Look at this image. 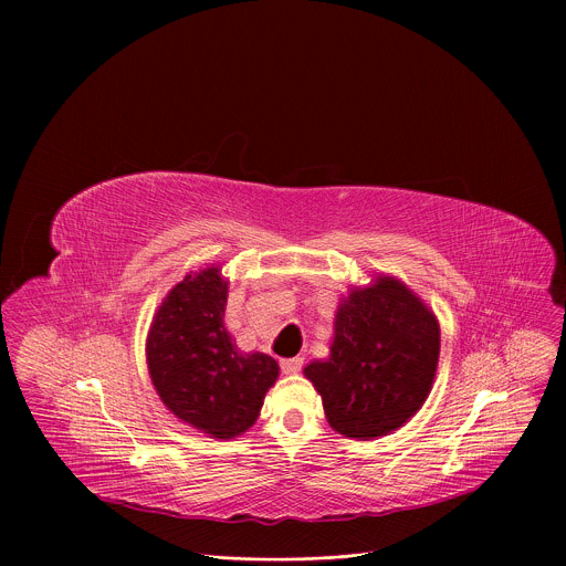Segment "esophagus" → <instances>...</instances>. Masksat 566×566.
Segmentation results:
<instances>
[{
    "label": "esophagus",
    "instance_id": "esophagus-1",
    "mask_svg": "<svg viewBox=\"0 0 566 566\" xmlns=\"http://www.w3.org/2000/svg\"><path fill=\"white\" fill-rule=\"evenodd\" d=\"M280 367H282L284 374H297V371L302 369V358H300V356H295V358H284V360L280 363Z\"/></svg>",
    "mask_w": 566,
    "mask_h": 566
}]
</instances>
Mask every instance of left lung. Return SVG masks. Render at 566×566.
Segmentation results:
<instances>
[{"instance_id":"1","label":"left lung","mask_w":566,"mask_h":566,"mask_svg":"<svg viewBox=\"0 0 566 566\" xmlns=\"http://www.w3.org/2000/svg\"><path fill=\"white\" fill-rule=\"evenodd\" d=\"M437 315L406 284L378 275L354 286L336 311L329 358L304 376L322 396L329 426L349 439L398 430L426 402L439 363Z\"/></svg>"}]
</instances>
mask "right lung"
I'll use <instances>...</instances> for the list:
<instances>
[{"instance_id": "obj_1", "label": "right lung", "mask_w": 566, "mask_h": 566, "mask_svg": "<svg viewBox=\"0 0 566 566\" xmlns=\"http://www.w3.org/2000/svg\"><path fill=\"white\" fill-rule=\"evenodd\" d=\"M228 280L208 266L186 275L160 302L147 334V369L166 408L214 439L247 432L260 417L280 367L239 352L223 325Z\"/></svg>"}]
</instances>
